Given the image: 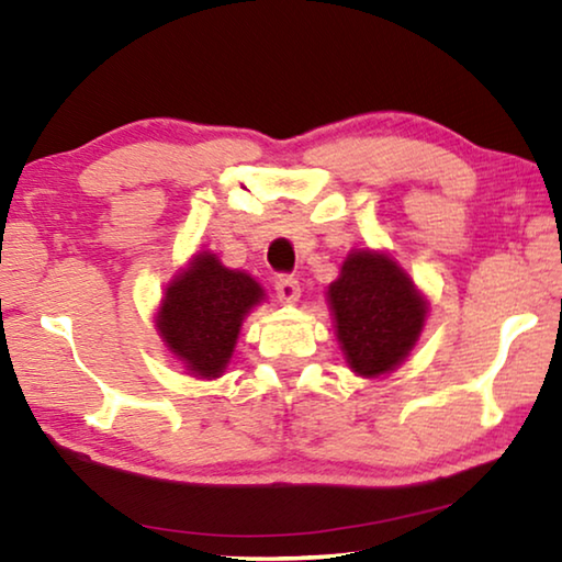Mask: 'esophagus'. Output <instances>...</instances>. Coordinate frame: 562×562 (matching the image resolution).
Masks as SVG:
<instances>
[{"instance_id": "esophagus-1", "label": "esophagus", "mask_w": 562, "mask_h": 562, "mask_svg": "<svg viewBox=\"0 0 562 562\" xmlns=\"http://www.w3.org/2000/svg\"><path fill=\"white\" fill-rule=\"evenodd\" d=\"M274 292H278L280 302H297L300 300V282L294 278H278V282H274Z\"/></svg>"}]
</instances>
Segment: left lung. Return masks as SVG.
<instances>
[{"instance_id":"left-lung-1","label":"left lung","mask_w":562,"mask_h":562,"mask_svg":"<svg viewBox=\"0 0 562 562\" xmlns=\"http://www.w3.org/2000/svg\"><path fill=\"white\" fill-rule=\"evenodd\" d=\"M341 355L351 372L376 379L402 367L422 337L429 302L408 272L382 250H349L327 288Z\"/></svg>"}]
</instances>
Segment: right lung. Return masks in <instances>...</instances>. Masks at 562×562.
<instances>
[{"label": "right lung", "mask_w": 562, "mask_h": 562, "mask_svg": "<svg viewBox=\"0 0 562 562\" xmlns=\"http://www.w3.org/2000/svg\"><path fill=\"white\" fill-rule=\"evenodd\" d=\"M260 302L265 290L252 274L201 250L168 282L156 331L190 376L217 379L231 364L245 317Z\"/></svg>", "instance_id": "add662e5"}]
</instances>
